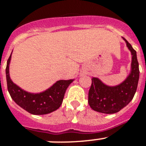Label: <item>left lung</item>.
I'll list each match as a JSON object with an SVG mask.
<instances>
[{
  "label": "left lung",
  "mask_w": 146,
  "mask_h": 146,
  "mask_svg": "<svg viewBox=\"0 0 146 146\" xmlns=\"http://www.w3.org/2000/svg\"><path fill=\"white\" fill-rule=\"evenodd\" d=\"M132 54L131 72L126 80L117 86H108L96 77L92 78L88 93V104L91 109L100 113H114L119 111L132 100L139 80V64L136 51L125 38Z\"/></svg>",
  "instance_id": "1"
}]
</instances>
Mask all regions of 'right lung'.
<instances>
[{"label": "right lung", "instance_id": "1", "mask_svg": "<svg viewBox=\"0 0 146 146\" xmlns=\"http://www.w3.org/2000/svg\"><path fill=\"white\" fill-rule=\"evenodd\" d=\"M11 53L7 61L6 74L8 90L14 102L25 111L35 115L47 114L57 110L62 104L66 89L74 80H58L42 93H28L17 86L11 80L9 64Z\"/></svg>", "mask_w": 146, "mask_h": 146}]
</instances>
